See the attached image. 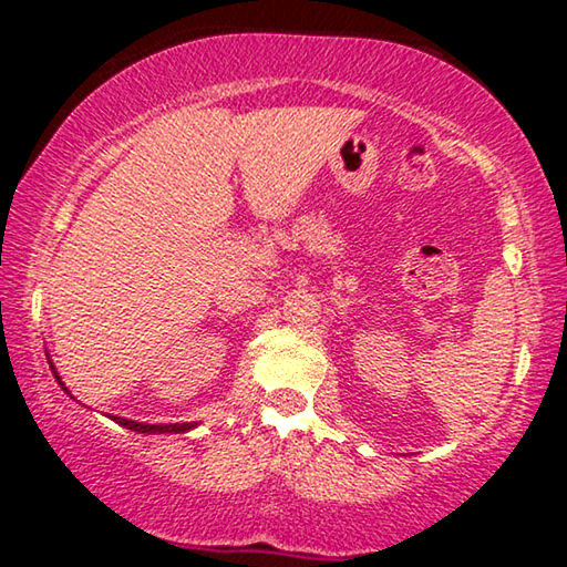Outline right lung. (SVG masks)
Returning <instances> with one entry per match:
<instances>
[{
  "mask_svg": "<svg viewBox=\"0 0 567 567\" xmlns=\"http://www.w3.org/2000/svg\"><path fill=\"white\" fill-rule=\"evenodd\" d=\"M52 372H54V378H56V382H60L62 385V390L66 392V395H70V390L64 388V382H62V378L56 375V370L52 368ZM114 422H120L122 427H127V430H134V433H187V430H192L195 427V422H169V425H147V422H134V420H127V417H117V415H110Z\"/></svg>",
  "mask_w": 567,
  "mask_h": 567,
  "instance_id": "add662e5",
  "label": "right lung"
}]
</instances>
